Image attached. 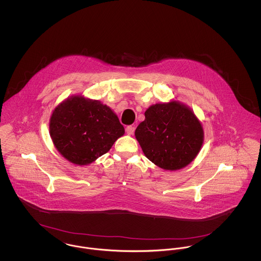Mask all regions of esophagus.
Here are the masks:
<instances>
[{
  "label": "esophagus",
  "instance_id": "esophagus-1",
  "mask_svg": "<svg viewBox=\"0 0 261 261\" xmlns=\"http://www.w3.org/2000/svg\"><path fill=\"white\" fill-rule=\"evenodd\" d=\"M134 131H135V127L132 126V125H129L126 127V132L128 135H133L134 134Z\"/></svg>",
  "mask_w": 261,
  "mask_h": 261
}]
</instances>
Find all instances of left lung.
<instances>
[{
	"label": "left lung",
	"mask_w": 261,
	"mask_h": 261,
	"mask_svg": "<svg viewBox=\"0 0 261 261\" xmlns=\"http://www.w3.org/2000/svg\"><path fill=\"white\" fill-rule=\"evenodd\" d=\"M145 117L135 136L150 162L172 171L196 159L203 143V129L190 108L176 100L155 103Z\"/></svg>",
	"instance_id": "8db88e82"
}]
</instances>
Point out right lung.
Instances as JSON below:
<instances>
[{
	"instance_id": "obj_1",
	"label": "right lung",
	"mask_w": 261,
	"mask_h": 261,
	"mask_svg": "<svg viewBox=\"0 0 261 261\" xmlns=\"http://www.w3.org/2000/svg\"><path fill=\"white\" fill-rule=\"evenodd\" d=\"M124 132L108 106L79 95L63 100L50 116V138L56 149L77 165H87L107 153Z\"/></svg>"
}]
</instances>
